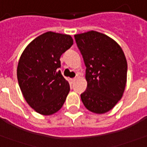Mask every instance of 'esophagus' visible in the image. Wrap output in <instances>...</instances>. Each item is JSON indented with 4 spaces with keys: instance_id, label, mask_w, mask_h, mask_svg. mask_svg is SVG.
Masks as SVG:
<instances>
[{
    "instance_id": "esophagus-1",
    "label": "esophagus",
    "mask_w": 147,
    "mask_h": 147,
    "mask_svg": "<svg viewBox=\"0 0 147 147\" xmlns=\"http://www.w3.org/2000/svg\"><path fill=\"white\" fill-rule=\"evenodd\" d=\"M76 79H77V78H71V81L74 82H75Z\"/></svg>"
}]
</instances>
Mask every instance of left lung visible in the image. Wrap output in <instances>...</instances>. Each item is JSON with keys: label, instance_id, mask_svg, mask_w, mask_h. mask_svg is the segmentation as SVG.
<instances>
[{"label": "left lung", "instance_id": "left-lung-1", "mask_svg": "<svg viewBox=\"0 0 147 147\" xmlns=\"http://www.w3.org/2000/svg\"><path fill=\"white\" fill-rule=\"evenodd\" d=\"M86 65L87 88L81 98L87 110L105 114L122 98L126 84L127 62L120 45L96 31L74 35Z\"/></svg>", "mask_w": 147, "mask_h": 147}]
</instances>
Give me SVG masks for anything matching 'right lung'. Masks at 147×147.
I'll return each mask as SVG.
<instances>
[{
  "mask_svg": "<svg viewBox=\"0 0 147 147\" xmlns=\"http://www.w3.org/2000/svg\"><path fill=\"white\" fill-rule=\"evenodd\" d=\"M73 44L69 35L47 32L31 41L19 59L17 74L21 93L42 115L57 112L69 92V84L58 68L61 54Z\"/></svg>",
  "mask_w": 147,
  "mask_h": 147,
  "instance_id": "add662e5",
  "label": "right lung"
}]
</instances>
